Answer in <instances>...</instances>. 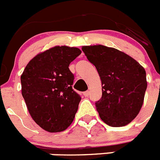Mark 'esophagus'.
<instances>
[{"mask_svg":"<svg viewBox=\"0 0 160 160\" xmlns=\"http://www.w3.org/2000/svg\"><path fill=\"white\" fill-rule=\"evenodd\" d=\"M83 95H84L86 98L89 97V95H90V92H89V91H86V92L83 93Z\"/></svg>","mask_w":160,"mask_h":160,"instance_id":"esophagus-1","label":"esophagus"}]
</instances>
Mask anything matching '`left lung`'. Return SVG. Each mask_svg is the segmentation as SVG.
Here are the masks:
<instances>
[{
  "label": "left lung",
  "mask_w": 160,
  "mask_h": 160,
  "mask_svg": "<svg viewBox=\"0 0 160 160\" xmlns=\"http://www.w3.org/2000/svg\"><path fill=\"white\" fill-rule=\"evenodd\" d=\"M82 49L101 78L102 95L95 102L101 119L114 128L128 125L143 103L148 87L144 68L114 48L97 45Z\"/></svg>",
  "instance_id": "left-lung-1"
}]
</instances>
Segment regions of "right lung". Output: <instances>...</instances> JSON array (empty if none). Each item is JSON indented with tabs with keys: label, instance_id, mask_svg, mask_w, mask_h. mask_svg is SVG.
Instances as JSON below:
<instances>
[{
	"label": "right lung",
	"instance_id": "right-lung-1",
	"mask_svg": "<svg viewBox=\"0 0 160 160\" xmlns=\"http://www.w3.org/2000/svg\"><path fill=\"white\" fill-rule=\"evenodd\" d=\"M81 53L76 47L54 46L35 56L21 76L28 111L45 131H63L73 121L81 97L72 88L69 66Z\"/></svg>",
	"mask_w": 160,
	"mask_h": 160
}]
</instances>
